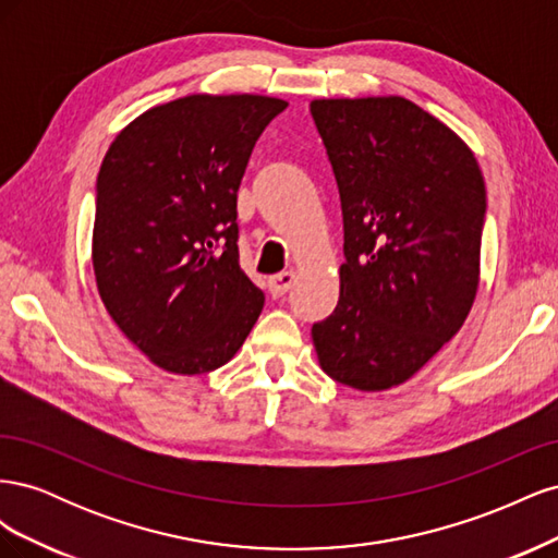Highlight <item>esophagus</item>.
Returning <instances> with one entry per match:
<instances>
[{"instance_id": "34e87169", "label": "esophagus", "mask_w": 558, "mask_h": 558, "mask_svg": "<svg viewBox=\"0 0 558 558\" xmlns=\"http://www.w3.org/2000/svg\"><path fill=\"white\" fill-rule=\"evenodd\" d=\"M267 283H269V293H272L275 298H281V295L289 293V289L295 283V275L293 272H279L275 277H269Z\"/></svg>"}]
</instances>
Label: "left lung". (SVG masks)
<instances>
[{
	"label": "left lung",
	"mask_w": 558,
	"mask_h": 558,
	"mask_svg": "<svg viewBox=\"0 0 558 558\" xmlns=\"http://www.w3.org/2000/svg\"><path fill=\"white\" fill-rule=\"evenodd\" d=\"M344 221L340 300L312 326L328 377L386 391L461 330L480 286L486 189L468 144L398 95L314 99Z\"/></svg>",
	"instance_id": "left-lung-1"
}]
</instances>
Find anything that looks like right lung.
I'll return each instance as SVG.
<instances>
[{
  "label": "right lung",
  "instance_id": "obj_1",
  "mask_svg": "<svg viewBox=\"0 0 558 558\" xmlns=\"http://www.w3.org/2000/svg\"><path fill=\"white\" fill-rule=\"evenodd\" d=\"M289 102L189 95L118 132L97 174V291L128 340L158 367L226 365L265 295L240 267L238 191L263 130Z\"/></svg>",
  "mask_w": 558,
  "mask_h": 558
}]
</instances>
